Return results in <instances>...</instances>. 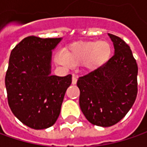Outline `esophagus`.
<instances>
[{"label": "esophagus", "mask_w": 147, "mask_h": 147, "mask_svg": "<svg viewBox=\"0 0 147 147\" xmlns=\"http://www.w3.org/2000/svg\"><path fill=\"white\" fill-rule=\"evenodd\" d=\"M77 83V76L76 75H73L72 77V84L73 85H75Z\"/></svg>", "instance_id": "obj_1"}]
</instances>
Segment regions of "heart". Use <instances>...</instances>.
<instances>
[{
	"mask_svg": "<svg viewBox=\"0 0 147 147\" xmlns=\"http://www.w3.org/2000/svg\"><path fill=\"white\" fill-rule=\"evenodd\" d=\"M111 46L106 41L75 42L55 54V61L65 68L82 64L87 70H95L110 59Z\"/></svg>",
	"mask_w": 147,
	"mask_h": 147,
	"instance_id": "1",
	"label": "heart"
}]
</instances>
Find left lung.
<instances>
[{
    "instance_id": "1",
    "label": "left lung",
    "mask_w": 147,
    "mask_h": 147,
    "mask_svg": "<svg viewBox=\"0 0 147 147\" xmlns=\"http://www.w3.org/2000/svg\"><path fill=\"white\" fill-rule=\"evenodd\" d=\"M115 55L97 69L78 79L79 105L86 119L100 127H110L127 115L138 95V68L129 46L108 34Z\"/></svg>"
}]
</instances>
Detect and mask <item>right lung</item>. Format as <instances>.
<instances>
[{
    "label": "right lung",
    "mask_w": 147,
    "mask_h": 147,
    "mask_svg": "<svg viewBox=\"0 0 147 147\" xmlns=\"http://www.w3.org/2000/svg\"><path fill=\"white\" fill-rule=\"evenodd\" d=\"M62 40L30 36L15 46L5 82L8 104L15 117L33 129L51 127L60 113L72 75H51L52 51Z\"/></svg>",
    "instance_id": "add662e5"
}]
</instances>
